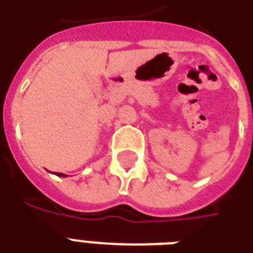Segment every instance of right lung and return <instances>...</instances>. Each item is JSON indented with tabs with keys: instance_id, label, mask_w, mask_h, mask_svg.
<instances>
[{
	"instance_id": "1",
	"label": "right lung",
	"mask_w": 253,
	"mask_h": 253,
	"mask_svg": "<svg viewBox=\"0 0 253 253\" xmlns=\"http://www.w3.org/2000/svg\"><path fill=\"white\" fill-rule=\"evenodd\" d=\"M53 174H56V176H59V177H67V174H64V173H59V172H53Z\"/></svg>"
}]
</instances>
